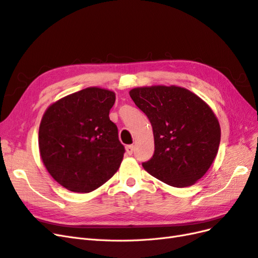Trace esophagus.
<instances>
[{
    "instance_id": "1",
    "label": "esophagus",
    "mask_w": 258,
    "mask_h": 258,
    "mask_svg": "<svg viewBox=\"0 0 258 258\" xmlns=\"http://www.w3.org/2000/svg\"><path fill=\"white\" fill-rule=\"evenodd\" d=\"M126 152L129 155H132V153H134V145H127L126 146Z\"/></svg>"
}]
</instances>
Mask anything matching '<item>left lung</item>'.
Listing matches in <instances>:
<instances>
[{
	"mask_svg": "<svg viewBox=\"0 0 258 258\" xmlns=\"http://www.w3.org/2000/svg\"><path fill=\"white\" fill-rule=\"evenodd\" d=\"M129 95L153 127L155 152L143 168L178 188L196 183L212 165L221 142L220 122L211 107L177 86L139 87Z\"/></svg>",
	"mask_w": 258,
	"mask_h": 258,
	"instance_id": "obj_1",
	"label": "left lung"
}]
</instances>
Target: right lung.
<instances>
[{
  "instance_id": "obj_1",
  "label": "right lung",
  "mask_w": 258,
  "mask_h": 258,
  "mask_svg": "<svg viewBox=\"0 0 258 258\" xmlns=\"http://www.w3.org/2000/svg\"><path fill=\"white\" fill-rule=\"evenodd\" d=\"M115 92L89 87L52 103L38 130L44 166L61 186L90 192L118 170L124 147L108 114Z\"/></svg>"
}]
</instances>
